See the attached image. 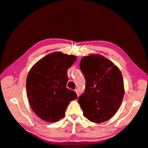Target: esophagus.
<instances>
[{
	"instance_id": "34e87169",
	"label": "esophagus",
	"mask_w": 148,
	"mask_h": 148,
	"mask_svg": "<svg viewBox=\"0 0 148 148\" xmlns=\"http://www.w3.org/2000/svg\"><path fill=\"white\" fill-rule=\"evenodd\" d=\"M75 91L76 92V93H77V96H79V91H78V89H75Z\"/></svg>"
}]
</instances>
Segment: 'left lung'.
Masks as SVG:
<instances>
[{"instance_id":"8db88e82","label":"left lung","mask_w":148,"mask_h":148,"mask_svg":"<svg viewBox=\"0 0 148 148\" xmlns=\"http://www.w3.org/2000/svg\"><path fill=\"white\" fill-rule=\"evenodd\" d=\"M80 70L86 80L78 102L84 117L95 123L109 120L117 112L124 96L123 77L117 66L101 55L83 57Z\"/></svg>"}]
</instances>
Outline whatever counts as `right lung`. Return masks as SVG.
Instances as JSON below:
<instances>
[{"label":"right lung","mask_w":148,"mask_h":148,"mask_svg":"<svg viewBox=\"0 0 148 148\" xmlns=\"http://www.w3.org/2000/svg\"><path fill=\"white\" fill-rule=\"evenodd\" d=\"M77 60L74 56L51 53L34 64L26 79V91L31 109L38 117L49 122L64 117L76 92L66 87L67 69Z\"/></svg>","instance_id":"obj_1"}]
</instances>
